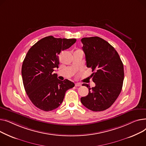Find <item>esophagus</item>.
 Instances as JSON below:
<instances>
[{
    "label": "esophagus",
    "instance_id": "esophagus-1",
    "mask_svg": "<svg viewBox=\"0 0 146 146\" xmlns=\"http://www.w3.org/2000/svg\"><path fill=\"white\" fill-rule=\"evenodd\" d=\"M75 87H81V83H75Z\"/></svg>",
    "mask_w": 146,
    "mask_h": 146
}]
</instances>
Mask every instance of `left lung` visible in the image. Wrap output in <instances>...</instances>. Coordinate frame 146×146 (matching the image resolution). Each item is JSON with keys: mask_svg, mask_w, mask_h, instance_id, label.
<instances>
[{"mask_svg": "<svg viewBox=\"0 0 146 146\" xmlns=\"http://www.w3.org/2000/svg\"><path fill=\"white\" fill-rule=\"evenodd\" d=\"M86 64L91 68L96 86L88 88V94L81 98V103L93 111H104L113 104L120 94L124 81V66L114 48L98 36L81 39Z\"/></svg>", "mask_w": 146, "mask_h": 146, "instance_id": "8db88e82", "label": "left lung"}]
</instances>
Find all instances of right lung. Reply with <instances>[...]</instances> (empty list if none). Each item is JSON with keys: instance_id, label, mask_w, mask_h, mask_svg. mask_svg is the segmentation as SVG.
I'll return each instance as SVG.
<instances>
[{"instance_id": "obj_1", "label": "right lung", "mask_w": 146, "mask_h": 146, "mask_svg": "<svg viewBox=\"0 0 146 146\" xmlns=\"http://www.w3.org/2000/svg\"><path fill=\"white\" fill-rule=\"evenodd\" d=\"M76 40L46 36L34 44L26 55L22 66L23 84L30 100L40 110L56 109L62 102L66 91L74 87L68 80H58L53 72L58 68L60 52Z\"/></svg>"}]
</instances>
